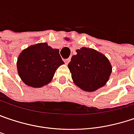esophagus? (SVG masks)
I'll return each instance as SVG.
<instances>
[{"mask_svg": "<svg viewBox=\"0 0 134 134\" xmlns=\"http://www.w3.org/2000/svg\"><path fill=\"white\" fill-rule=\"evenodd\" d=\"M70 61V58H67V59L64 60V62H65V64H68V63Z\"/></svg>", "mask_w": 134, "mask_h": 134, "instance_id": "1", "label": "esophagus"}]
</instances>
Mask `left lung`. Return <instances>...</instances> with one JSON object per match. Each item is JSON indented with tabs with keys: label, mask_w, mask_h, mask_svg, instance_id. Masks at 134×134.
<instances>
[{
	"label": "left lung",
	"mask_w": 134,
	"mask_h": 134,
	"mask_svg": "<svg viewBox=\"0 0 134 134\" xmlns=\"http://www.w3.org/2000/svg\"><path fill=\"white\" fill-rule=\"evenodd\" d=\"M73 55L68 68L74 83L87 92L96 91L108 82L112 67L106 57L92 48H82Z\"/></svg>",
	"instance_id": "8db88e82"
}]
</instances>
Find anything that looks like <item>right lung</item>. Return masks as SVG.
I'll return each mask as SVG.
<instances>
[{"label":"right lung","mask_w":134,"mask_h":134,"mask_svg":"<svg viewBox=\"0 0 134 134\" xmlns=\"http://www.w3.org/2000/svg\"><path fill=\"white\" fill-rule=\"evenodd\" d=\"M64 64L59 50L44 42L31 45L22 51L17 60V70L23 83L38 88L50 83L56 70Z\"/></svg>","instance_id":"1"}]
</instances>
